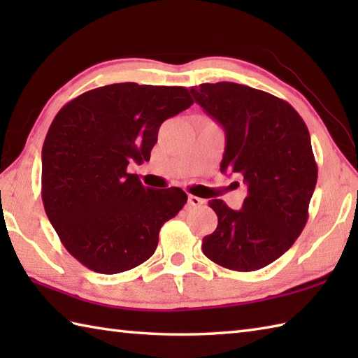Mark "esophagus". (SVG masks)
<instances>
[{
	"instance_id": "esophagus-1",
	"label": "esophagus",
	"mask_w": 358,
	"mask_h": 358,
	"mask_svg": "<svg viewBox=\"0 0 358 358\" xmlns=\"http://www.w3.org/2000/svg\"><path fill=\"white\" fill-rule=\"evenodd\" d=\"M187 203H189V206L199 208V206H203L204 200L199 199V196H195V195H189V196H187Z\"/></svg>"
}]
</instances>
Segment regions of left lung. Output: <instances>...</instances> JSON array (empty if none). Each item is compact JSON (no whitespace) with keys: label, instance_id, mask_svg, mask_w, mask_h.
Instances as JSON below:
<instances>
[{"label":"left lung","instance_id":"left-lung-1","mask_svg":"<svg viewBox=\"0 0 358 358\" xmlns=\"http://www.w3.org/2000/svg\"><path fill=\"white\" fill-rule=\"evenodd\" d=\"M191 94L224 129L220 171L248 186L240 210L209 201L218 224L203 238V254L226 269H262L294 245L308 222L318 173L308 127L287 101L237 83H204Z\"/></svg>","mask_w":358,"mask_h":358}]
</instances>
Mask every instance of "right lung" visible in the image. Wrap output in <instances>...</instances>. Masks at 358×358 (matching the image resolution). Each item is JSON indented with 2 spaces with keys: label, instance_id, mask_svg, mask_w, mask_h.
Wrapping results in <instances>:
<instances>
[{
  "label": "right lung",
  "instance_id": "add662e5",
  "mask_svg": "<svg viewBox=\"0 0 358 358\" xmlns=\"http://www.w3.org/2000/svg\"><path fill=\"white\" fill-rule=\"evenodd\" d=\"M192 103L186 87L118 83L73 98L53 118L43 144L44 210L87 269L136 268L154 255L162 226L183 209L185 191L143 186L127 166L149 162L163 121Z\"/></svg>",
  "mask_w": 358,
  "mask_h": 358
}]
</instances>
